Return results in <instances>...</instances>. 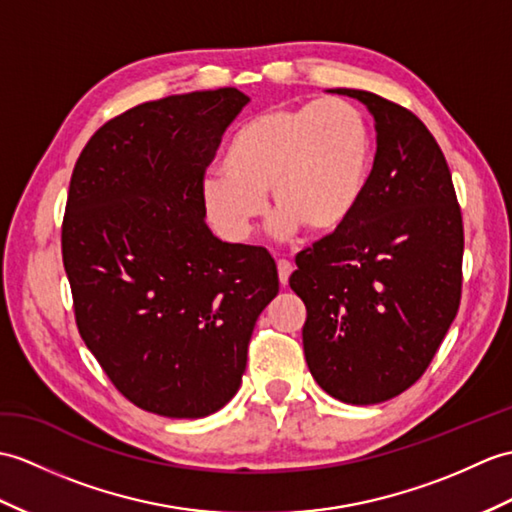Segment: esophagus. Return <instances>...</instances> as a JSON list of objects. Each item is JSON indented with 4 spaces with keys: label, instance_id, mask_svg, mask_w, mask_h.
Returning <instances> with one entry per match:
<instances>
[{
    "label": "esophagus",
    "instance_id": "obj_1",
    "mask_svg": "<svg viewBox=\"0 0 512 512\" xmlns=\"http://www.w3.org/2000/svg\"><path fill=\"white\" fill-rule=\"evenodd\" d=\"M277 270H279V283L281 285H288V281H290V275H292V264L288 259H279L277 261Z\"/></svg>",
    "mask_w": 512,
    "mask_h": 512
}]
</instances>
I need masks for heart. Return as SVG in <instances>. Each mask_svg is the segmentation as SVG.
<instances>
[{"instance_id": "b5f03b06", "label": "heart", "mask_w": 512, "mask_h": 512, "mask_svg": "<svg viewBox=\"0 0 512 512\" xmlns=\"http://www.w3.org/2000/svg\"><path fill=\"white\" fill-rule=\"evenodd\" d=\"M371 172V133L347 100L275 106L233 135L224 168L200 183L209 222L229 240H244L264 216L270 189L279 207L272 231L288 235L305 224L329 233L358 209Z\"/></svg>"}]
</instances>
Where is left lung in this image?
Wrapping results in <instances>:
<instances>
[{
  "mask_svg": "<svg viewBox=\"0 0 512 512\" xmlns=\"http://www.w3.org/2000/svg\"><path fill=\"white\" fill-rule=\"evenodd\" d=\"M336 93L375 117L373 170L353 216L296 255L290 288L307 307L318 386L371 406L417 382L454 323L465 231L445 154L419 117L371 91Z\"/></svg>",
  "mask_w": 512,
  "mask_h": 512,
  "instance_id": "8db88e82",
  "label": "left lung"
}]
</instances>
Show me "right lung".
<instances>
[{
    "instance_id": "right-lung-1",
    "label": "right lung",
    "mask_w": 512,
    "mask_h": 512,
    "mask_svg": "<svg viewBox=\"0 0 512 512\" xmlns=\"http://www.w3.org/2000/svg\"><path fill=\"white\" fill-rule=\"evenodd\" d=\"M246 102L224 87L139 104L95 130L69 181L61 246L78 331L113 386L161 417L233 399L279 292L266 248L218 240L200 200Z\"/></svg>"
}]
</instances>
